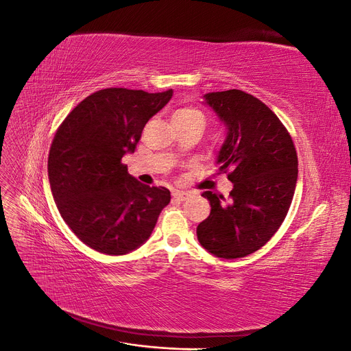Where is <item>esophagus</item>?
<instances>
[{"instance_id": "1", "label": "esophagus", "mask_w": 351, "mask_h": 351, "mask_svg": "<svg viewBox=\"0 0 351 351\" xmlns=\"http://www.w3.org/2000/svg\"><path fill=\"white\" fill-rule=\"evenodd\" d=\"M173 196H174L176 199H178V200H184V199H187V197L190 196V193H189V192H184V190H174Z\"/></svg>"}]
</instances>
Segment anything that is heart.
Wrapping results in <instances>:
<instances>
[{
	"label": "heart",
	"mask_w": 351,
	"mask_h": 351,
	"mask_svg": "<svg viewBox=\"0 0 351 351\" xmlns=\"http://www.w3.org/2000/svg\"><path fill=\"white\" fill-rule=\"evenodd\" d=\"M186 120H199L204 123V114L193 107H183L174 111L173 121H186Z\"/></svg>",
	"instance_id": "heart-1"
}]
</instances>
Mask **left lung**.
Instances as JSON below:
<instances>
[{
  "label": "left lung",
  "instance_id": "1",
  "mask_svg": "<svg viewBox=\"0 0 351 351\" xmlns=\"http://www.w3.org/2000/svg\"><path fill=\"white\" fill-rule=\"evenodd\" d=\"M205 104L226 125L217 156L228 173L230 197L202 193L209 217L197 226L202 247L217 258L237 259L259 250L289 212L297 183V154L280 119L253 95L239 89L209 92Z\"/></svg>",
  "mask_w": 351,
  "mask_h": 351
}]
</instances>
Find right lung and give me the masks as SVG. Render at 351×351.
Here are the masks:
<instances>
[{
  "instance_id": "add662e5",
  "label": "right lung",
  "mask_w": 351,
  "mask_h": 351,
  "mask_svg": "<svg viewBox=\"0 0 351 351\" xmlns=\"http://www.w3.org/2000/svg\"><path fill=\"white\" fill-rule=\"evenodd\" d=\"M171 97L173 89H102L58 127L48 156L51 192L62 219L90 249L111 256L136 250L171 200L168 189L142 184L121 164Z\"/></svg>"
}]
</instances>
